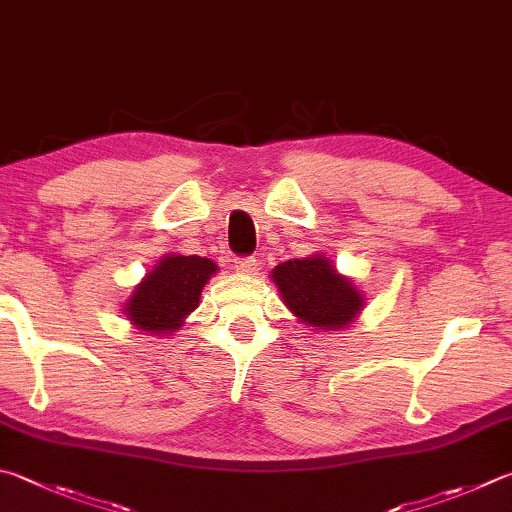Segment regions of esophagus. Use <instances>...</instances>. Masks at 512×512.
<instances>
[{
	"instance_id": "34e87169",
	"label": "esophagus",
	"mask_w": 512,
	"mask_h": 512,
	"mask_svg": "<svg viewBox=\"0 0 512 512\" xmlns=\"http://www.w3.org/2000/svg\"><path fill=\"white\" fill-rule=\"evenodd\" d=\"M255 266H257V259H255V257H235L237 273L248 275V273L255 271Z\"/></svg>"
}]
</instances>
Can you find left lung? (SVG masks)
<instances>
[{
    "mask_svg": "<svg viewBox=\"0 0 512 512\" xmlns=\"http://www.w3.org/2000/svg\"><path fill=\"white\" fill-rule=\"evenodd\" d=\"M284 304L302 322L320 329H342L360 313L362 297L327 257L288 259L273 271Z\"/></svg>",
    "mask_w": 512,
    "mask_h": 512,
    "instance_id": "obj_1",
    "label": "left lung"
}]
</instances>
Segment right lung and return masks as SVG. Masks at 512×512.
Returning <instances> with one entry per match:
<instances>
[{"label":"right lung","instance_id":"1","mask_svg":"<svg viewBox=\"0 0 512 512\" xmlns=\"http://www.w3.org/2000/svg\"><path fill=\"white\" fill-rule=\"evenodd\" d=\"M215 271V262L199 255L165 257L159 268L136 286L125 306L129 320L152 333L179 329L185 315L199 306L201 288Z\"/></svg>","mask_w":512,"mask_h":512}]
</instances>
